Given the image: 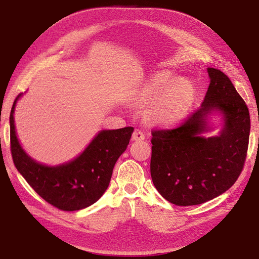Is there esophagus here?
<instances>
[{
  "instance_id": "34e87169",
  "label": "esophagus",
  "mask_w": 259,
  "mask_h": 259,
  "mask_svg": "<svg viewBox=\"0 0 259 259\" xmlns=\"http://www.w3.org/2000/svg\"><path fill=\"white\" fill-rule=\"evenodd\" d=\"M132 139L133 142H138V140H144L145 139V135L144 133L140 131V130H135L134 133H133L132 135Z\"/></svg>"
}]
</instances>
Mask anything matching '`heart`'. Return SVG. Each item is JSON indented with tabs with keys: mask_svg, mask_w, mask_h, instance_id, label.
<instances>
[{
	"mask_svg": "<svg viewBox=\"0 0 259 259\" xmlns=\"http://www.w3.org/2000/svg\"><path fill=\"white\" fill-rule=\"evenodd\" d=\"M194 100L192 86L185 80H176L169 71L152 74L136 95V103L148 108L147 114L153 123L171 126L189 112Z\"/></svg>",
	"mask_w": 259,
	"mask_h": 259,
	"instance_id": "1",
	"label": "heart"
}]
</instances>
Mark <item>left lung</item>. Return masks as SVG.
Segmentation results:
<instances>
[{
    "label": "left lung",
    "instance_id": "8db88e82",
    "mask_svg": "<svg viewBox=\"0 0 259 259\" xmlns=\"http://www.w3.org/2000/svg\"><path fill=\"white\" fill-rule=\"evenodd\" d=\"M207 72L209 86L199 110L175 130L152 132L153 185L179 206L202 204L226 192L237 182L246 158L248 109L228 76L215 68ZM211 116H220L221 130L205 137L215 128Z\"/></svg>",
    "mask_w": 259,
    "mask_h": 259
}]
</instances>
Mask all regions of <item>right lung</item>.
I'll return each mask as SVG.
<instances>
[{
	"label": "right lung",
	"mask_w": 259,
	"mask_h": 259,
	"mask_svg": "<svg viewBox=\"0 0 259 259\" xmlns=\"http://www.w3.org/2000/svg\"><path fill=\"white\" fill-rule=\"evenodd\" d=\"M15 99L10 115L11 150L14 164L33 190L62 210H79L97 202L110 183L113 167L126 150L134 128L103 130L74 159L58 165L37 162L25 151L15 126Z\"/></svg>",
	"instance_id": "add662e5"
}]
</instances>
